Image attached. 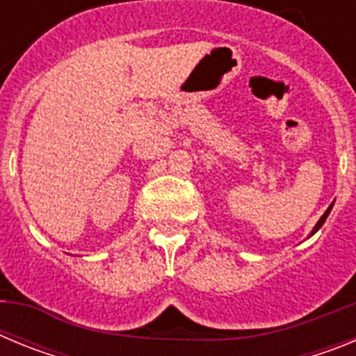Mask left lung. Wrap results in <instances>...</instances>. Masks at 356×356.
Segmentation results:
<instances>
[{"label":"left lung","mask_w":356,"mask_h":356,"mask_svg":"<svg viewBox=\"0 0 356 356\" xmlns=\"http://www.w3.org/2000/svg\"><path fill=\"white\" fill-rule=\"evenodd\" d=\"M330 210H332V207H330V209H328V210H326V212H325V213H323V217H321L319 221H317V225H316V228H314V232H312V234H316L317 229H319V228H321V226L325 225V221H326V217H328Z\"/></svg>","instance_id":"1"}]
</instances>
